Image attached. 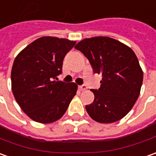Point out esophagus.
Returning a JSON list of instances; mask_svg holds the SVG:
<instances>
[{"label":"esophagus","mask_w":156,"mask_h":156,"mask_svg":"<svg viewBox=\"0 0 156 156\" xmlns=\"http://www.w3.org/2000/svg\"><path fill=\"white\" fill-rule=\"evenodd\" d=\"M79 88H80V90L85 91V90H87V87L86 85H81V86H80V87H79Z\"/></svg>","instance_id":"34e87169"}]
</instances>
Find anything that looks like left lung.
<instances>
[{"label": "left lung", "mask_w": 156, "mask_h": 156, "mask_svg": "<svg viewBox=\"0 0 156 156\" xmlns=\"http://www.w3.org/2000/svg\"><path fill=\"white\" fill-rule=\"evenodd\" d=\"M75 48L89 60L94 73L102 75L100 88L91 90L94 100L86 105L88 115L101 124L122 119L138 99L144 80L135 52L108 37L85 38Z\"/></svg>", "instance_id": "left-lung-1"}]
</instances>
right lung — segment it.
<instances>
[{"label": "right lung", "instance_id": "1", "mask_svg": "<svg viewBox=\"0 0 156 156\" xmlns=\"http://www.w3.org/2000/svg\"><path fill=\"white\" fill-rule=\"evenodd\" d=\"M76 41L42 37L23 49L15 57L12 71V91L22 111L41 124L60 119L76 94L78 86L56 80L62 73L66 54Z\"/></svg>", "mask_w": 156, "mask_h": 156}]
</instances>
